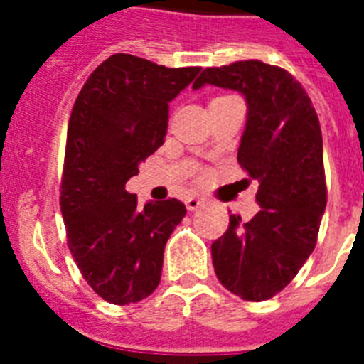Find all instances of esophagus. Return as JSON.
Returning <instances> with one entry per match:
<instances>
[{"instance_id":"obj_1","label":"esophagus","mask_w":364,"mask_h":364,"mask_svg":"<svg viewBox=\"0 0 364 364\" xmlns=\"http://www.w3.org/2000/svg\"><path fill=\"white\" fill-rule=\"evenodd\" d=\"M185 204H187V210L194 211V210H198L200 205L205 204V198H200V196H188V198L185 200Z\"/></svg>"}]
</instances>
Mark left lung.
Wrapping results in <instances>:
<instances>
[{
	"label": "left lung",
	"instance_id": "left-lung-1",
	"mask_svg": "<svg viewBox=\"0 0 364 364\" xmlns=\"http://www.w3.org/2000/svg\"><path fill=\"white\" fill-rule=\"evenodd\" d=\"M236 90L247 104L238 162L259 181V213L211 243L219 282L243 300L272 299L316 247L327 205L323 137L311 100L291 73L259 60L202 71L193 88Z\"/></svg>",
	"mask_w": 364,
	"mask_h": 364
}]
</instances>
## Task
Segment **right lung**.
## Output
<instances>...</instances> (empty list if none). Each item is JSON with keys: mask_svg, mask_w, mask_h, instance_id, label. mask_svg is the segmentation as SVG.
Returning a JSON list of instances; mask_svg holds the SVG:
<instances>
[{"mask_svg": "<svg viewBox=\"0 0 364 364\" xmlns=\"http://www.w3.org/2000/svg\"><path fill=\"white\" fill-rule=\"evenodd\" d=\"M198 73L113 54L75 100L60 208L82 277L111 304L139 302L159 287L166 242L187 213L176 198L139 205L126 181L164 143L170 102Z\"/></svg>", "mask_w": 364, "mask_h": 364, "instance_id": "add662e5", "label": "right lung"}]
</instances>
